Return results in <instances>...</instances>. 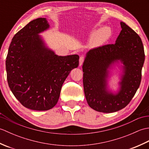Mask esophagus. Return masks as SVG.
<instances>
[{
	"label": "esophagus",
	"instance_id": "obj_1",
	"mask_svg": "<svg viewBox=\"0 0 149 149\" xmlns=\"http://www.w3.org/2000/svg\"><path fill=\"white\" fill-rule=\"evenodd\" d=\"M84 58L83 56H81L80 58H79V65L81 66L83 65V63L84 62Z\"/></svg>",
	"mask_w": 149,
	"mask_h": 149
}]
</instances>
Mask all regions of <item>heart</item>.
Masks as SVG:
<instances>
[{
  "label": "heart",
  "mask_w": 149,
  "mask_h": 149,
  "mask_svg": "<svg viewBox=\"0 0 149 149\" xmlns=\"http://www.w3.org/2000/svg\"><path fill=\"white\" fill-rule=\"evenodd\" d=\"M111 36V30L109 27H104L98 29H94L92 37L90 41L91 45L93 47H99L106 43Z\"/></svg>",
  "instance_id": "heart-1"
}]
</instances>
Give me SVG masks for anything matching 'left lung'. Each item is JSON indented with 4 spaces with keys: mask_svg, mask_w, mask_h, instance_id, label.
Here are the masks:
<instances>
[{
    "mask_svg": "<svg viewBox=\"0 0 149 149\" xmlns=\"http://www.w3.org/2000/svg\"><path fill=\"white\" fill-rule=\"evenodd\" d=\"M122 31L115 44L99 47L87 52L83 65V86L91 108L113 113L128 105L138 89L145 61L143 43L138 34L120 22ZM120 60L124 64L120 88L115 95L107 90L108 68Z\"/></svg>",
    "mask_w": 149,
    "mask_h": 149,
    "instance_id": "1",
    "label": "left lung"
}]
</instances>
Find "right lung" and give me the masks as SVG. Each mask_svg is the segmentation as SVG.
Here are the masks:
<instances>
[{
  "instance_id": "add662e5",
  "label": "right lung",
  "mask_w": 149,
  "mask_h": 149,
  "mask_svg": "<svg viewBox=\"0 0 149 149\" xmlns=\"http://www.w3.org/2000/svg\"><path fill=\"white\" fill-rule=\"evenodd\" d=\"M49 27L45 18L30 22L13 38L6 57L12 93L24 107L36 111L56 106L66 78L79 66L78 55L59 56L45 45L38 34Z\"/></svg>"
}]
</instances>
